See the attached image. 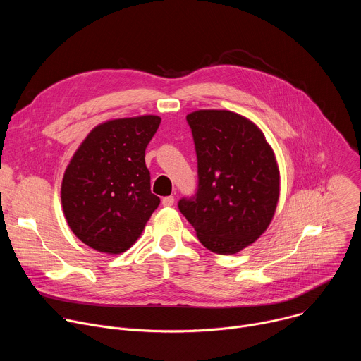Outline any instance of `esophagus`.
<instances>
[{
    "mask_svg": "<svg viewBox=\"0 0 361 361\" xmlns=\"http://www.w3.org/2000/svg\"><path fill=\"white\" fill-rule=\"evenodd\" d=\"M161 204L164 205V207H171V205L174 204V197H173V195H169V197H163V200H161Z\"/></svg>",
    "mask_w": 361,
    "mask_h": 361,
    "instance_id": "esophagus-1",
    "label": "esophagus"
}]
</instances>
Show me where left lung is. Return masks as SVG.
Listing matches in <instances>:
<instances>
[{
	"instance_id": "obj_1",
	"label": "left lung",
	"mask_w": 361,
	"mask_h": 361,
	"mask_svg": "<svg viewBox=\"0 0 361 361\" xmlns=\"http://www.w3.org/2000/svg\"><path fill=\"white\" fill-rule=\"evenodd\" d=\"M198 169V187L178 209L200 243L217 254H235L270 226L280 195V171L263 131L227 110L187 116Z\"/></svg>"
}]
</instances>
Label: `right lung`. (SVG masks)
<instances>
[{
    "label": "right lung",
    "instance_id": "obj_1",
    "mask_svg": "<svg viewBox=\"0 0 361 361\" xmlns=\"http://www.w3.org/2000/svg\"><path fill=\"white\" fill-rule=\"evenodd\" d=\"M161 118H117L91 130L73 156L61 184L71 231L107 254L128 250L141 235L160 198L149 188L145 148Z\"/></svg>",
    "mask_w": 361,
    "mask_h": 361
}]
</instances>
